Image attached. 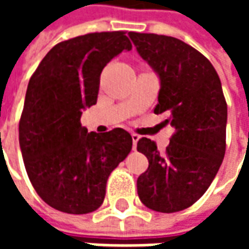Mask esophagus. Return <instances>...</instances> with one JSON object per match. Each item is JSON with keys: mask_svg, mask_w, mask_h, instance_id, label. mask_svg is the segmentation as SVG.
Here are the masks:
<instances>
[{"mask_svg": "<svg viewBox=\"0 0 249 249\" xmlns=\"http://www.w3.org/2000/svg\"><path fill=\"white\" fill-rule=\"evenodd\" d=\"M132 140H133V149H136V146H137V141L140 140V136L137 135V133H132Z\"/></svg>", "mask_w": 249, "mask_h": 249, "instance_id": "esophagus-1", "label": "esophagus"}]
</instances>
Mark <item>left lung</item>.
Masks as SVG:
<instances>
[{"label":"left lung","mask_w":249,"mask_h":249,"mask_svg":"<svg viewBox=\"0 0 249 249\" xmlns=\"http://www.w3.org/2000/svg\"><path fill=\"white\" fill-rule=\"evenodd\" d=\"M130 40L161 81L153 112L167 113L175 133L164 153L142 137L137 151L149 161L137 193L149 209L172 213L191 207L213 181L225 155L227 101L208 58L169 36L129 32Z\"/></svg>","instance_id":"obj_1"}]
</instances>
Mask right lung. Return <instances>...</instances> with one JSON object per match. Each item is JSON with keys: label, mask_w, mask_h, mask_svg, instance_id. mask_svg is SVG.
Returning <instances> with one entry per match:
<instances>
[{"label": "right lung", "mask_w": 249, "mask_h": 249, "mask_svg": "<svg viewBox=\"0 0 249 249\" xmlns=\"http://www.w3.org/2000/svg\"><path fill=\"white\" fill-rule=\"evenodd\" d=\"M125 32H101L58 42L32 74L18 124L19 146L36 192L52 208L84 214L103 204L109 175L132 151L121 128L88 133L82 109L97 103L100 74L130 51Z\"/></svg>", "instance_id": "obj_1"}]
</instances>
